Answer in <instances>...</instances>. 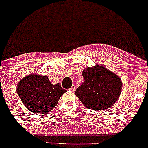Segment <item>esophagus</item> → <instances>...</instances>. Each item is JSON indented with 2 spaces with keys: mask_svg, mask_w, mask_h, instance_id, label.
<instances>
[{
  "mask_svg": "<svg viewBox=\"0 0 148 148\" xmlns=\"http://www.w3.org/2000/svg\"><path fill=\"white\" fill-rule=\"evenodd\" d=\"M75 89H76V86H75V85H72V87H71L70 88H69V90L70 91H72V92H74V91H75Z\"/></svg>",
  "mask_w": 148,
  "mask_h": 148,
  "instance_id": "1",
  "label": "esophagus"
}]
</instances>
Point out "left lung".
I'll use <instances>...</instances> for the list:
<instances>
[{
    "instance_id": "1",
    "label": "left lung",
    "mask_w": 148,
    "mask_h": 148,
    "mask_svg": "<svg viewBox=\"0 0 148 148\" xmlns=\"http://www.w3.org/2000/svg\"><path fill=\"white\" fill-rule=\"evenodd\" d=\"M82 74L84 82L76 89L75 95L85 106L103 111L118 101L123 86L120 76L100 64L86 67Z\"/></svg>"
}]
</instances>
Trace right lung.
<instances>
[{
  "mask_svg": "<svg viewBox=\"0 0 148 148\" xmlns=\"http://www.w3.org/2000/svg\"><path fill=\"white\" fill-rule=\"evenodd\" d=\"M60 84H52L48 76L31 74L19 81L16 92L24 106L35 114H47L66 92Z\"/></svg>",
  "mask_w": 148,
  "mask_h": 148,
  "instance_id": "1",
  "label": "right lung"
}]
</instances>
